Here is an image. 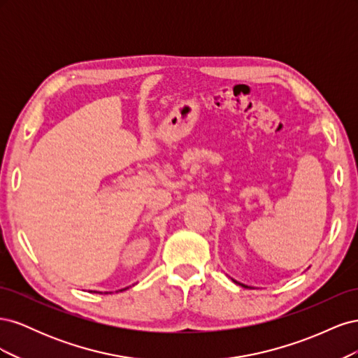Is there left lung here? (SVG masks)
I'll list each match as a JSON object with an SVG mask.
<instances>
[{"label": "left lung", "instance_id": "8db88e82", "mask_svg": "<svg viewBox=\"0 0 358 358\" xmlns=\"http://www.w3.org/2000/svg\"><path fill=\"white\" fill-rule=\"evenodd\" d=\"M234 282H236V280H234ZM237 284H239V282H237ZM239 285H242V287H245V288H248L246 285H243V284H239Z\"/></svg>", "mask_w": 358, "mask_h": 358}]
</instances>
